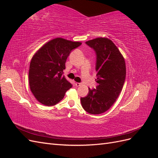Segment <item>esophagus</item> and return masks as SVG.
Wrapping results in <instances>:
<instances>
[{"label": "esophagus", "instance_id": "1", "mask_svg": "<svg viewBox=\"0 0 158 158\" xmlns=\"http://www.w3.org/2000/svg\"><path fill=\"white\" fill-rule=\"evenodd\" d=\"M75 85H76V86L79 87V86H80L81 85H82V84H81V83H78V82H76V83H75Z\"/></svg>", "mask_w": 158, "mask_h": 158}]
</instances>
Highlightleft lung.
<instances>
[{
  "instance_id": "8db88e82",
  "label": "left lung",
  "mask_w": 158,
  "mask_h": 158,
  "mask_svg": "<svg viewBox=\"0 0 158 158\" xmlns=\"http://www.w3.org/2000/svg\"><path fill=\"white\" fill-rule=\"evenodd\" d=\"M96 52V89L89 88L88 95L81 98L85 111L93 114L107 111L122 91L126 77L123 56L114 43L106 37H98L85 42Z\"/></svg>"
}]
</instances>
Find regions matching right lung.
Returning <instances> with one entry per match:
<instances>
[{
  "label": "right lung",
  "mask_w": 158,
  "mask_h": 158,
  "mask_svg": "<svg viewBox=\"0 0 158 158\" xmlns=\"http://www.w3.org/2000/svg\"><path fill=\"white\" fill-rule=\"evenodd\" d=\"M82 43L61 37L51 40L33 56L29 69V84L36 99L52 106L63 99L73 85L63 74L65 63L72 50Z\"/></svg>",
  "instance_id": "add662e5"
}]
</instances>
